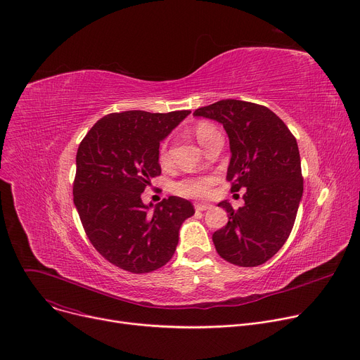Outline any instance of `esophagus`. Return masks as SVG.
<instances>
[{
  "label": "esophagus",
  "instance_id": "obj_1",
  "mask_svg": "<svg viewBox=\"0 0 360 360\" xmlns=\"http://www.w3.org/2000/svg\"><path fill=\"white\" fill-rule=\"evenodd\" d=\"M212 208L211 204H204V202H195V210L197 211H205V210H210Z\"/></svg>",
  "mask_w": 360,
  "mask_h": 360
}]
</instances>
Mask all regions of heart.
<instances>
[{"label": "heart", "instance_id": "heart-1", "mask_svg": "<svg viewBox=\"0 0 360 360\" xmlns=\"http://www.w3.org/2000/svg\"><path fill=\"white\" fill-rule=\"evenodd\" d=\"M194 133H195L197 140L200 141V145L204 148V145L208 141V139L211 136H214L215 133H219V131L212 124L202 122V123H198L195 126ZM159 156H160L162 162H165L167 159L166 141L163 143L162 148H160V155ZM211 184H212L211 178H207V176H188V178H184V179L178 181L174 185V191L176 194L184 195V197L200 198V197H207L210 194Z\"/></svg>", "mask_w": 360, "mask_h": 360}]
</instances>
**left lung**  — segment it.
I'll return each instance as SVG.
<instances>
[{
    "instance_id": "8db88e82",
    "label": "left lung",
    "mask_w": 360,
    "mask_h": 360,
    "mask_svg": "<svg viewBox=\"0 0 360 360\" xmlns=\"http://www.w3.org/2000/svg\"><path fill=\"white\" fill-rule=\"evenodd\" d=\"M217 120L230 139L227 181L231 191L246 189L238 210L223 201L227 224L212 234L217 253L237 266L269 260L286 242L295 223L304 178L297 139L265 105L221 100L194 111Z\"/></svg>"
}]
</instances>
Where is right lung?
<instances>
[{"label": "right lung", "mask_w": 360, "mask_h": 360, "mask_svg": "<svg viewBox=\"0 0 360 360\" xmlns=\"http://www.w3.org/2000/svg\"><path fill=\"white\" fill-rule=\"evenodd\" d=\"M189 110L112 112L95 123L77 153L74 202L92 246L120 269L148 274L176 250L181 224L194 205L163 198L153 211L140 198L160 175L159 145Z\"/></svg>", "instance_id": "obj_1"}]
</instances>
